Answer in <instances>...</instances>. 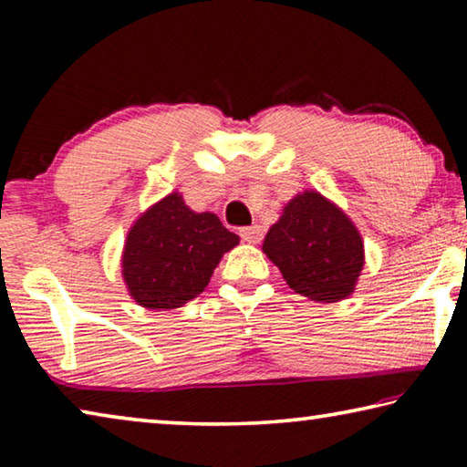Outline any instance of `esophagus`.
Returning <instances> with one entry per match:
<instances>
[{"label": "esophagus", "instance_id": "esophagus-1", "mask_svg": "<svg viewBox=\"0 0 467 467\" xmlns=\"http://www.w3.org/2000/svg\"><path fill=\"white\" fill-rule=\"evenodd\" d=\"M241 239L244 241V243H251V244H255V243H259L264 239V228L262 226H257V224H253V226H244V228H241Z\"/></svg>", "mask_w": 467, "mask_h": 467}]
</instances>
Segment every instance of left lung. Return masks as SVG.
I'll return each instance as SVG.
<instances>
[{
	"label": "left lung",
	"mask_w": 467,
	"mask_h": 467,
	"mask_svg": "<svg viewBox=\"0 0 467 467\" xmlns=\"http://www.w3.org/2000/svg\"><path fill=\"white\" fill-rule=\"evenodd\" d=\"M262 249L292 290L317 303L352 295L365 265V244L357 226L317 192L298 193L284 205Z\"/></svg>",
	"instance_id": "1"
}]
</instances>
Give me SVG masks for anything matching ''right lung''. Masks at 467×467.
<instances>
[{"instance_id": "right-lung-1", "label": "right lung", "mask_w": 467, "mask_h": 467, "mask_svg": "<svg viewBox=\"0 0 467 467\" xmlns=\"http://www.w3.org/2000/svg\"><path fill=\"white\" fill-rule=\"evenodd\" d=\"M239 236L212 212L189 210L172 192L141 214L128 233L121 274L146 309H177L202 295L224 253Z\"/></svg>"}]
</instances>
